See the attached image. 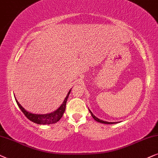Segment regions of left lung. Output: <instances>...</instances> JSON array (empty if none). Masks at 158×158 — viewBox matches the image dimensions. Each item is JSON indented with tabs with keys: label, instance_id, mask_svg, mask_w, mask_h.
I'll return each mask as SVG.
<instances>
[{
	"label": "left lung",
	"instance_id": "8db88e82",
	"mask_svg": "<svg viewBox=\"0 0 158 158\" xmlns=\"http://www.w3.org/2000/svg\"><path fill=\"white\" fill-rule=\"evenodd\" d=\"M89 110V112H90V113H91V115H92V118H93L95 120V121H97L98 122H100V123H106V124H113V123H116V122H108V121H102V120H100V119H99V118H98L97 117H95V115H93V113H92V111L90 110ZM118 123V122H117Z\"/></svg>",
	"mask_w": 158,
	"mask_h": 158
}]
</instances>
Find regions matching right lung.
Masks as SVG:
<instances>
[{
  "mask_svg": "<svg viewBox=\"0 0 158 158\" xmlns=\"http://www.w3.org/2000/svg\"><path fill=\"white\" fill-rule=\"evenodd\" d=\"M70 92L71 90L69 92L68 94H67V96L66 97V98H65L64 102H63L61 106H60L57 110H55L54 112L52 113H47V114H34V113H29L21 106L16 99H15V100L18 106L19 107L21 110L22 111V113H24L25 116H26L29 120H30L31 121H32L35 123H37V124H51V123H57V122L61 118V117L64 113L65 109H66L67 99L69 98Z\"/></svg>",
  "mask_w": 158,
  "mask_h": 158,
  "instance_id": "right-lung-1",
  "label": "right lung"
}]
</instances>
